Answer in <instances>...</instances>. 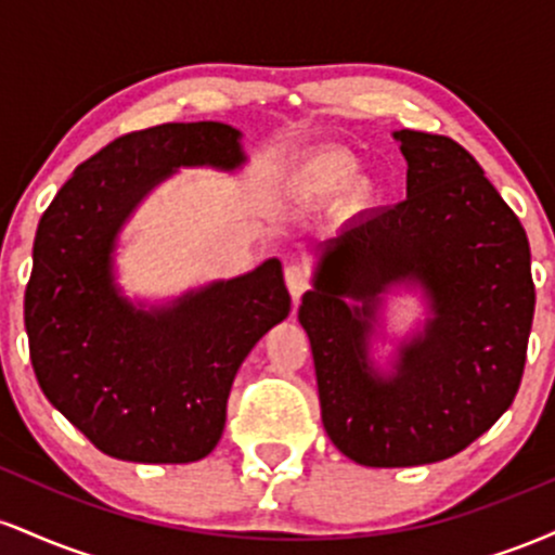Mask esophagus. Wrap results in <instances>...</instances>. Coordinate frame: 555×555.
Instances as JSON below:
<instances>
[{
    "instance_id": "obj_1",
    "label": "esophagus",
    "mask_w": 555,
    "mask_h": 555,
    "mask_svg": "<svg viewBox=\"0 0 555 555\" xmlns=\"http://www.w3.org/2000/svg\"><path fill=\"white\" fill-rule=\"evenodd\" d=\"M284 282H286V289H289L292 299L299 302V297L308 292V271H305L299 263H289L284 271Z\"/></svg>"
}]
</instances>
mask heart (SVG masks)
I'll use <instances>...</instances> for the list:
<instances>
[{
    "mask_svg": "<svg viewBox=\"0 0 555 555\" xmlns=\"http://www.w3.org/2000/svg\"><path fill=\"white\" fill-rule=\"evenodd\" d=\"M360 175L358 158L341 149H321L299 162L295 169V190L305 201H323L344 193ZM362 193H371L367 184H362Z\"/></svg>",
    "mask_w": 555,
    "mask_h": 555,
    "instance_id": "1",
    "label": "heart"
}]
</instances>
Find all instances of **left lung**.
<instances>
[{
    "instance_id": "left-lung-1",
    "label": "left lung",
    "mask_w": 555,
    "mask_h": 555,
    "mask_svg": "<svg viewBox=\"0 0 555 555\" xmlns=\"http://www.w3.org/2000/svg\"><path fill=\"white\" fill-rule=\"evenodd\" d=\"M406 201L360 214L315 245L299 326L313 349L321 420L365 467L449 460L512 406L534 313L530 242L460 143L397 130ZM417 288L429 315L385 331L387 297ZM392 344L386 361L372 352Z\"/></svg>"
}]
</instances>
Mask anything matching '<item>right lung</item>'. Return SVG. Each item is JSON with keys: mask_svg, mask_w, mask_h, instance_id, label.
Here are the masks:
<instances>
[{"mask_svg": "<svg viewBox=\"0 0 555 555\" xmlns=\"http://www.w3.org/2000/svg\"><path fill=\"white\" fill-rule=\"evenodd\" d=\"M245 162L232 125L149 127L82 162L38 221L25 289L30 362L43 397L114 460L211 454L240 365L289 315L279 258L167 302L130 299L117 284L119 234L158 184Z\"/></svg>", "mask_w": 555, "mask_h": 555, "instance_id": "obj_1", "label": "right lung"}]
</instances>
